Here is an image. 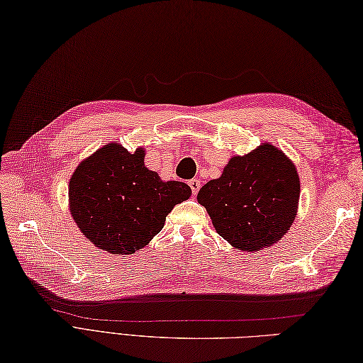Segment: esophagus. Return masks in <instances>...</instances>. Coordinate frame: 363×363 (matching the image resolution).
Masks as SVG:
<instances>
[{
	"mask_svg": "<svg viewBox=\"0 0 363 363\" xmlns=\"http://www.w3.org/2000/svg\"><path fill=\"white\" fill-rule=\"evenodd\" d=\"M189 188L192 191V196H197V192L200 189V180H197V179L189 180Z\"/></svg>",
	"mask_w": 363,
	"mask_h": 363,
	"instance_id": "34e87169",
	"label": "esophagus"
}]
</instances>
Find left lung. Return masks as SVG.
<instances>
[{"label":"left lung","instance_id":"obj_1","mask_svg":"<svg viewBox=\"0 0 363 363\" xmlns=\"http://www.w3.org/2000/svg\"><path fill=\"white\" fill-rule=\"evenodd\" d=\"M300 196L294 164L272 145L264 143L243 157H234L217 180L199 191L212 225L240 251H259L284 237L293 225Z\"/></svg>","mask_w":363,"mask_h":363}]
</instances>
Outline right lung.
I'll use <instances>...</instances> for the list:
<instances>
[{
    "label": "right lung",
    "instance_id": "obj_1",
    "mask_svg": "<svg viewBox=\"0 0 363 363\" xmlns=\"http://www.w3.org/2000/svg\"><path fill=\"white\" fill-rule=\"evenodd\" d=\"M134 154L111 143L75 169L69 183L70 212L82 233L100 250L134 254L162 231L177 203L191 197L183 182H162Z\"/></svg>",
    "mask_w": 363,
    "mask_h": 363
}]
</instances>
